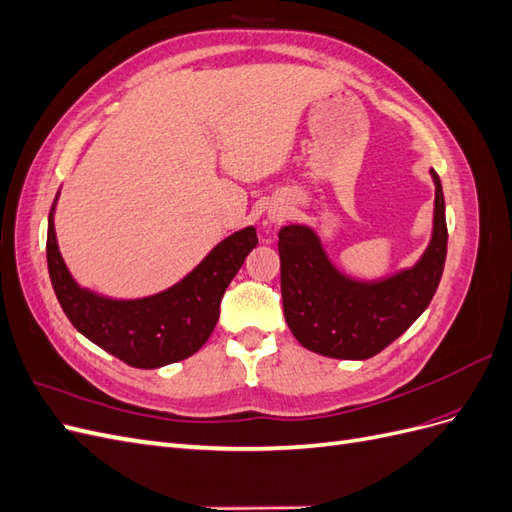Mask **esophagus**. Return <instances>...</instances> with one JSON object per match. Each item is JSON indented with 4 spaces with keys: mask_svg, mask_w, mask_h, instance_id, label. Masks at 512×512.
Instances as JSON below:
<instances>
[{
    "mask_svg": "<svg viewBox=\"0 0 512 512\" xmlns=\"http://www.w3.org/2000/svg\"><path fill=\"white\" fill-rule=\"evenodd\" d=\"M282 218H284V213H282V211H273V213H269V220H271V222H282Z\"/></svg>",
    "mask_w": 512,
    "mask_h": 512,
    "instance_id": "esophagus-1",
    "label": "esophagus"
}]
</instances>
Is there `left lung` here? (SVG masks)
Masks as SVG:
<instances>
[{
	"label": "left lung",
	"mask_w": 512,
	"mask_h": 512,
	"mask_svg": "<svg viewBox=\"0 0 512 512\" xmlns=\"http://www.w3.org/2000/svg\"><path fill=\"white\" fill-rule=\"evenodd\" d=\"M429 173L436 185L431 241L414 267L382 280H354L339 271L305 224L280 230L284 316L301 346L331 359H371L425 312L440 284L448 241L442 181L433 168Z\"/></svg>",
	"instance_id": "left-lung-1"
}]
</instances>
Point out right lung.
I'll return each instance as SVG.
<instances>
[{
  "mask_svg": "<svg viewBox=\"0 0 512 512\" xmlns=\"http://www.w3.org/2000/svg\"><path fill=\"white\" fill-rule=\"evenodd\" d=\"M46 232V262L57 301L74 329L108 354L138 369H156L188 359L205 346L220 318V303L232 277L256 243L247 226L220 241L181 282L143 299H111L76 284L55 235V205Z\"/></svg>",
  "mask_w": 512,
  "mask_h": 512,
  "instance_id": "add662e5",
  "label": "right lung"
}]
</instances>
